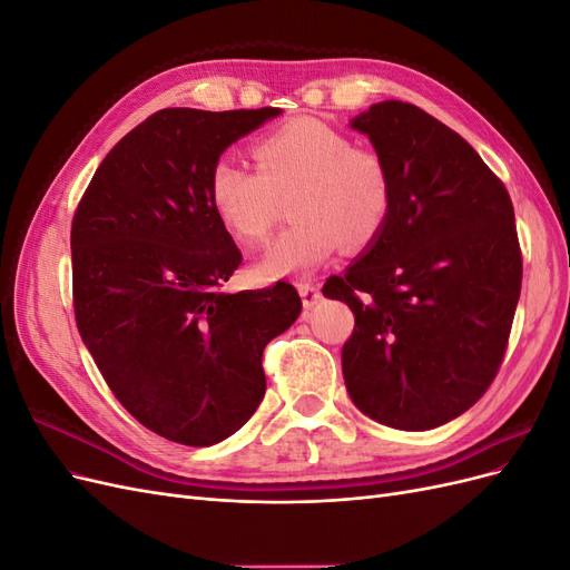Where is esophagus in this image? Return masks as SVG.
<instances>
[{"mask_svg":"<svg viewBox=\"0 0 570 570\" xmlns=\"http://www.w3.org/2000/svg\"><path fill=\"white\" fill-rule=\"evenodd\" d=\"M297 289H299V297H302L304 308H314L321 302V297H323L321 295V287L312 285V283H299Z\"/></svg>","mask_w":570,"mask_h":570,"instance_id":"34e87169","label":"esophagus"}]
</instances>
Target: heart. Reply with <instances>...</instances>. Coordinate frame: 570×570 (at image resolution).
I'll return each instance as SVG.
<instances>
[{"instance_id": "heart-1", "label": "heart", "mask_w": 570, "mask_h": 570, "mask_svg": "<svg viewBox=\"0 0 570 570\" xmlns=\"http://www.w3.org/2000/svg\"><path fill=\"white\" fill-rule=\"evenodd\" d=\"M256 170L218 159L209 170L212 209L237 245H262L289 199L285 230L258 258V281L292 278L321 268L344 245L366 249L392 214L394 187L387 161L371 147L318 118H292L258 137Z\"/></svg>"}]
</instances>
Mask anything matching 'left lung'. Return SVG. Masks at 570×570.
<instances>
[{
  "mask_svg": "<svg viewBox=\"0 0 570 570\" xmlns=\"http://www.w3.org/2000/svg\"><path fill=\"white\" fill-rule=\"evenodd\" d=\"M350 126L387 161L394 202L381 237L323 285L354 312L344 385L368 419L430 430L469 411L502 366L523 281L513 204L419 107L387 99Z\"/></svg>",
  "mask_w": 570,
  "mask_h": 570,
  "instance_id": "1",
  "label": "left lung"
}]
</instances>
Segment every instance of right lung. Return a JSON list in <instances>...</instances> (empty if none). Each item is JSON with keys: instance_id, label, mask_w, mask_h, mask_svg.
Returning a JSON list of instances; mask_svg holds the SVG:
<instances>
[{"instance_id": "right-lung-1", "label": "right lung", "mask_w": 570, "mask_h": 570, "mask_svg": "<svg viewBox=\"0 0 570 570\" xmlns=\"http://www.w3.org/2000/svg\"><path fill=\"white\" fill-rule=\"evenodd\" d=\"M281 109H161L107 154L71 226L78 333L116 400L151 433L212 446L266 394L262 354L302 312L289 283L223 292L243 254L209 170Z\"/></svg>"}]
</instances>
